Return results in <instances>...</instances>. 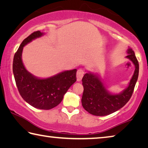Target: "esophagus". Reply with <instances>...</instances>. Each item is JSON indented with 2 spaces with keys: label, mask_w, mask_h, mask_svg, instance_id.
Instances as JSON below:
<instances>
[{
  "label": "esophagus",
  "mask_w": 148,
  "mask_h": 148,
  "mask_svg": "<svg viewBox=\"0 0 148 148\" xmlns=\"http://www.w3.org/2000/svg\"><path fill=\"white\" fill-rule=\"evenodd\" d=\"M84 71L83 69H80L77 71V81H81L82 77L84 76Z\"/></svg>",
  "instance_id": "esophagus-1"
}]
</instances>
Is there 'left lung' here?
Listing matches in <instances>:
<instances>
[{
	"label": "left lung",
	"instance_id": "obj_1",
	"mask_svg": "<svg viewBox=\"0 0 148 148\" xmlns=\"http://www.w3.org/2000/svg\"><path fill=\"white\" fill-rule=\"evenodd\" d=\"M127 53L126 58L134 64L135 70L128 87L120 93L112 94L108 91L98 74L88 72L84 76L82 104L89 114L97 116L111 114L123 107L131 99L138 77L139 64L131 47L127 50Z\"/></svg>",
	"mask_w": 148,
	"mask_h": 148
}]
</instances>
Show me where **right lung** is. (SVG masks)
Here are the masks:
<instances>
[{"label": "right lung", "mask_w": 148, "mask_h": 148, "mask_svg": "<svg viewBox=\"0 0 148 148\" xmlns=\"http://www.w3.org/2000/svg\"><path fill=\"white\" fill-rule=\"evenodd\" d=\"M44 34L39 31L34 32L22 42L14 57L13 73L25 101L36 108L50 110L61 103L64 94L76 82L77 70L61 72L47 78H38L27 71L21 57L23 47Z\"/></svg>", "instance_id": "right-lung-1"}]
</instances>
